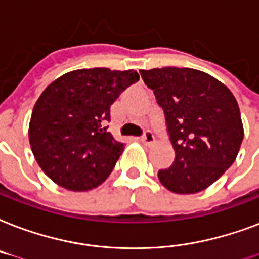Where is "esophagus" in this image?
Returning a JSON list of instances; mask_svg holds the SVG:
<instances>
[{"mask_svg":"<svg viewBox=\"0 0 259 259\" xmlns=\"http://www.w3.org/2000/svg\"><path fill=\"white\" fill-rule=\"evenodd\" d=\"M140 142L143 144H146V146H150V144H152L155 142V138H154V135H152L151 132H146V134L140 138Z\"/></svg>","mask_w":259,"mask_h":259,"instance_id":"obj_1","label":"esophagus"}]
</instances>
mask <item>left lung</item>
Masks as SVG:
<instances>
[{
  "mask_svg": "<svg viewBox=\"0 0 259 259\" xmlns=\"http://www.w3.org/2000/svg\"><path fill=\"white\" fill-rule=\"evenodd\" d=\"M165 112L173 165L158 171L166 189L197 193L234 163L243 140V124L234 94L209 74L188 67L140 70Z\"/></svg>",
  "mask_w": 259,
  "mask_h": 259,
  "instance_id": "8db88e82",
  "label": "left lung"
}]
</instances>
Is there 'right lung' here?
I'll use <instances>...</instances> for the list:
<instances>
[{
    "label": "right lung",
    "instance_id": "obj_1",
    "mask_svg": "<svg viewBox=\"0 0 259 259\" xmlns=\"http://www.w3.org/2000/svg\"><path fill=\"white\" fill-rule=\"evenodd\" d=\"M136 81L135 70L94 67L63 74L43 90L28 135L36 162L57 185L85 192L109 177L124 150L107 131L111 105Z\"/></svg>",
    "mask_w": 259,
    "mask_h": 259
}]
</instances>
